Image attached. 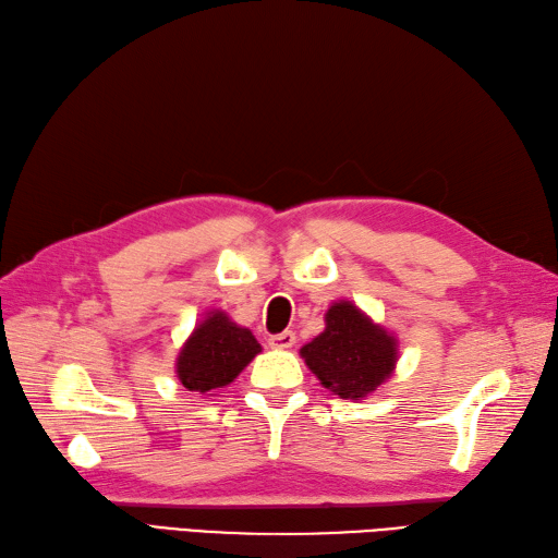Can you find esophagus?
I'll return each instance as SVG.
<instances>
[{
	"label": "esophagus",
	"instance_id": "esophagus-1",
	"mask_svg": "<svg viewBox=\"0 0 558 558\" xmlns=\"http://www.w3.org/2000/svg\"><path fill=\"white\" fill-rule=\"evenodd\" d=\"M294 342H296V338H294L292 330L270 335V340H268V344L274 349H290V347H294Z\"/></svg>",
	"mask_w": 558,
	"mask_h": 558
}]
</instances>
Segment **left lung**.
<instances>
[{"label": "left lung", "instance_id": "1", "mask_svg": "<svg viewBox=\"0 0 558 558\" xmlns=\"http://www.w3.org/2000/svg\"><path fill=\"white\" fill-rule=\"evenodd\" d=\"M300 354L332 395L364 399L392 375L397 340L352 302H335L326 311V330Z\"/></svg>", "mask_w": 558, "mask_h": 558}]
</instances>
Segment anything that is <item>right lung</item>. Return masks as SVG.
Here are the masks:
<instances>
[{
	"label": "right lung",
	"instance_id": "right-lung-1",
	"mask_svg": "<svg viewBox=\"0 0 558 558\" xmlns=\"http://www.w3.org/2000/svg\"><path fill=\"white\" fill-rule=\"evenodd\" d=\"M258 352L262 344L250 328L232 323L226 311H211L180 349L178 380L190 392H216L235 380Z\"/></svg>",
	"mask_w": 558,
	"mask_h": 558
}]
</instances>
